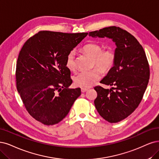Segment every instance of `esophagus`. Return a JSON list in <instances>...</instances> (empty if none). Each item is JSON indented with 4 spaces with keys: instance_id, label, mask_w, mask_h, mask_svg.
I'll list each match as a JSON object with an SVG mask.
<instances>
[{
    "instance_id": "esophagus-1",
    "label": "esophagus",
    "mask_w": 159,
    "mask_h": 159,
    "mask_svg": "<svg viewBox=\"0 0 159 159\" xmlns=\"http://www.w3.org/2000/svg\"><path fill=\"white\" fill-rule=\"evenodd\" d=\"M88 90H89V89H86V88H82V89H81V92H83V93H84V92H86Z\"/></svg>"
}]
</instances>
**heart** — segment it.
I'll use <instances>...</instances> for the list:
<instances>
[{
	"label": "heart",
	"mask_w": 159,
	"mask_h": 159,
	"mask_svg": "<svg viewBox=\"0 0 159 159\" xmlns=\"http://www.w3.org/2000/svg\"><path fill=\"white\" fill-rule=\"evenodd\" d=\"M83 50L87 54L92 57L93 66H96L102 71L109 70L114 64L115 56L114 53L109 50H102V47L98 43H89L84 45ZM75 52L70 50L66 57V66L74 71L76 69ZM101 78V72L98 68L89 70H81L73 77L75 84L80 87H90Z\"/></svg>",
	"instance_id": "obj_1"
}]
</instances>
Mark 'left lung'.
Returning <instances> with one entry per match:
<instances>
[{
  "instance_id": "obj_1",
  "label": "left lung",
  "mask_w": 159,
  "mask_h": 159,
  "mask_svg": "<svg viewBox=\"0 0 159 159\" xmlns=\"http://www.w3.org/2000/svg\"><path fill=\"white\" fill-rule=\"evenodd\" d=\"M89 36L111 39L116 46L113 67L100 82L115 86L116 90L96 86L98 96L94 105L105 120L120 122L134 112L143 98L150 75L148 59L138 40L119 27L92 31Z\"/></svg>"
}]
</instances>
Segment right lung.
<instances>
[{"instance_id":"right-lung-1","label":"right lung","mask_w":159,"mask_h":159,"mask_svg":"<svg viewBox=\"0 0 159 159\" xmlns=\"http://www.w3.org/2000/svg\"><path fill=\"white\" fill-rule=\"evenodd\" d=\"M87 34L42 31L23 44L16 64V86L35 120L48 126L57 124L80 96L79 88L68 89L73 81L66 57Z\"/></svg>"}]
</instances>
